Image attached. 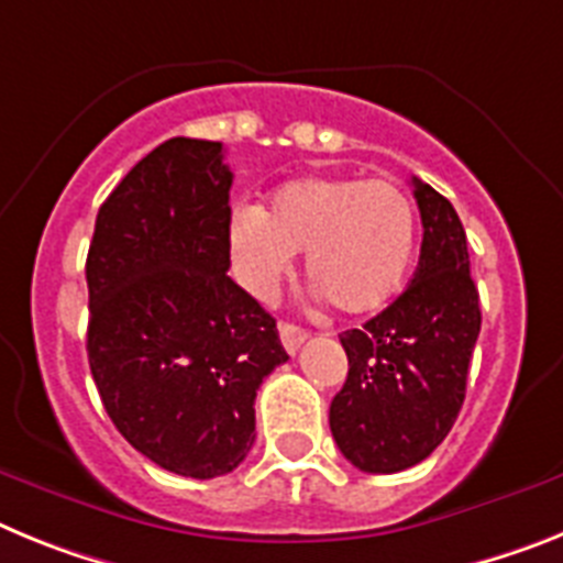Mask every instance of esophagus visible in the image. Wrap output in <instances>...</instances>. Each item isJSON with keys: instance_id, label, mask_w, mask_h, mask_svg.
Wrapping results in <instances>:
<instances>
[{"instance_id": "obj_1", "label": "esophagus", "mask_w": 563, "mask_h": 563, "mask_svg": "<svg viewBox=\"0 0 563 563\" xmlns=\"http://www.w3.org/2000/svg\"><path fill=\"white\" fill-rule=\"evenodd\" d=\"M306 340H309V331L295 325V322H280V342L288 354H297V349H300Z\"/></svg>"}]
</instances>
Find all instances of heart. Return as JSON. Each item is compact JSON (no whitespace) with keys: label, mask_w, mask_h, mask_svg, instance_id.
<instances>
[{"label":"heart","mask_w":563,"mask_h":563,"mask_svg":"<svg viewBox=\"0 0 563 563\" xmlns=\"http://www.w3.org/2000/svg\"><path fill=\"white\" fill-rule=\"evenodd\" d=\"M229 252L243 286L268 297L306 252V277L336 311L385 309L408 283L419 252V218L390 180L306 175L283 184L266 209H241Z\"/></svg>","instance_id":"1"}]
</instances>
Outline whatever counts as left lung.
<instances>
[{
  "label": "left lung",
  "instance_id": "8db88e82",
  "mask_svg": "<svg viewBox=\"0 0 563 563\" xmlns=\"http://www.w3.org/2000/svg\"><path fill=\"white\" fill-rule=\"evenodd\" d=\"M422 254L413 280L383 314L340 336L349 376L331 399V437L365 473L408 471L451 433L482 329L462 221L413 178Z\"/></svg>",
  "mask_w": 563,
  "mask_h": 563
}]
</instances>
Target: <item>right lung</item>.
I'll return each mask as SVG.
<instances>
[{"mask_svg":"<svg viewBox=\"0 0 563 563\" xmlns=\"http://www.w3.org/2000/svg\"><path fill=\"white\" fill-rule=\"evenodd\" d=\"M221 141L169 139L101 203L87 252V360L121 437L178 476L232 473L254 397L288 360L275 317L229 272Z\"/></svg>","mask_w":563,"mask_h":563,"instance_id":"obj_1","label":"right lung"}]
</instances>
